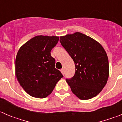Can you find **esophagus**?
I'll use <instances>...</instances> for the list:
<instances>
[{
    "label": "esophagus",
    "mask_w": 122,
    "mask_h": 122,
    "mask_svg": "<svg viewBox=\"0 0 122 122\" xmlns=\"http://www.w3.org/2000/svg\"><path fill=\"white\" fill-rule=\"evenodd\" d=\"M60 71H61V73H62L63 75H64V70H63V69H61V70H60Z\"/></svg>",
    "instance_id": "34e87169"
}]
</instances>
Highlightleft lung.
<instances>
[{"mask_svg":"<svg viewBox=\"0 0 122 122\" xmlns=\"http://www.w3.org/2000/svg\"><path fill=\"white\" fill-rule=\"evenodd\" d=\"M60 42L75 64V74L66 79L72 92L81 100L91 99L107 83L109 67L103 47L92 38L75 32L60 36Z\"/></svg>","mask_w":122,"mask_h":122,"instance_id":"obj_1","label":"left lung"}]
</instances>
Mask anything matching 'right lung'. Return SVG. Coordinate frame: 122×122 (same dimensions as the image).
<instances>
[{"instance_id": "add662e5", "label": "right lung", "mask_w": 122, "mask_h": 122, "mask_svg": "<svg viewBox=\"0 0 122 122\" xmlns=\"http://www.w3.org/2000/svg\"><path fill=\"white\" fill-rule=\"evenodd\" d=\"M59 39L57 36L37 35L18 51L15 62L16 76L25 92L33 97H47L63 77L55 68V59L51 56V51Z\"/></svg>"}]
</instances>
